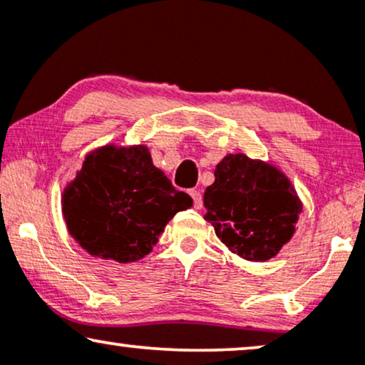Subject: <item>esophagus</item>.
Wrapping results in <instances>:
<instances>
[{"instance_id": "esophagus-1", "label": "esophagus", "mask_w": 365, "mask_h": 365, "mask_svg": "<svg viewBox=\"0 0 365 365\" xmlns=\"http://www.w3.org/2000/svg\"><path fill=\"white\" fill-rule=\"evenodd\" d=\"M189 194H191V197H192V201H194V207L201 209L202 207V196H201V192H199V191H191Z\"/></svg>"}]
</instances>
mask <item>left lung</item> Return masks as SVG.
I'll return each instance as SVG.
<instances>
[{"label":"left lung","mask_w":365,"mask_h":365,"mask_svg":"<svg viewBox=\"0 0 365 365\" xmlns=\"http://www.w3.org/2000/svg\"><path fill=\"white\" fill-rule=\"evenodd\" d=\"M204 192V219L246 261L277 256L296 232L302 201L281 169L244 153L227 154Z\"/></svg>","instance_id":"8db88e82"}]
</instances>
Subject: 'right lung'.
<instances>
[{
	"instance_id": "obj_1",
	"label": "right lung",
	"mask_w": 365,
	"mask_h": 365,
	"mask_svg": "<svg viewBox=\"0 0 365 365\" xmlns=\"http://www.w3.org/2000/svg\"><path fill=\"white\" fill-rule=\"evenodd\" d=\"M61 206L69 234L84 251L128 264L148 256L192 199L154 166L148 146L106 144L86 154Z\"/></svg>"
}]
</instances>
